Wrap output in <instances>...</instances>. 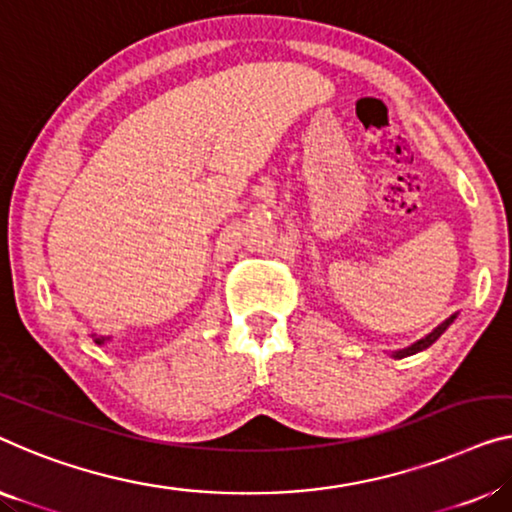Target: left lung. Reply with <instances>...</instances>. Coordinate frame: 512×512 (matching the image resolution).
<instances>
[{"instance_id":"obj_1","label":"left lung","mask_w":512,"mask_h":512,"mask_svg":"<svg viewBox=\"0 0 512 512\" xmlns=\"http://www.w3.org/2000/svg\"><path fill=\"white\" fill-rule=\"evenodd\" d=\"M457 319V315H451L446 319V322H441L437 329H434L432 333H427L425 338H421L418 342H414V345H409V347H404V349H398V352H391V356L393 358H404V356H411V354H418V352H423V349H427L430 345H434V342H437L441 335L446 333V329L448 326H451L453 322Z\"/></svg>"}]
</instances>
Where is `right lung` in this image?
Wrapping results in <instances>:
<instances>
[{
  "label": "right lung",
  "instance_id": "obj_1",
  "mask_svg": "<svg viewBox=\"0 0 512 512\" xmlns=\"http://www.w3.org/2000/svg\"><path fill=\"white\" fill-rule=\"evenodd\" d=\"M89 338L94 340V345H98V347H105V345H108V342H112V335H98V333H91Z\"/></svg>",
  "mask_w": 512,
  "mask_h": 512
}]
</instances>
